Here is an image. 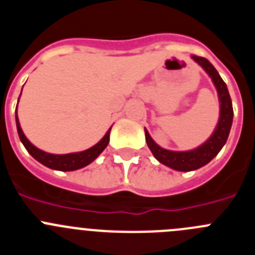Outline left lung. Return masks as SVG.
I'll list each match as a JSON object with an SVG mask.
<instances>
[{"instance_id": "1", "label": "left lung", "mask_w": 255, "mask_h": 255, "mask_svg": "<svg viewBox=\"0 0 255 255\" xmlns=\"http://www.w3.org/2000/svg\"><path fill=\"white\" fill-rule=\"evenodd\" d=\"M191 58L208 74V76L215 84L216 89H217L218 101H220V117H218V123L215 131L212 132L211 136L203 144H200L199 147L180 152V150H168L159 147L158 144L153 140L148 130L144 129L145 141H147L150 152L154 155V158L164 166L172 168V170L184 171V172L198 170L215 158L218 152L226 144L234 117L233 102H231V97L229 94V89H227V85L225 84L217 70L215 69V66L204 57L193 55Z\"/></svg>"}]
</instances>
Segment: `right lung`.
<instances>
[{
    "instance_id": "1",
    "label": "right lung",
    "mask_w": 255,
    "mask_h": 255,
    "mask_svg": "<svg viewBox=\"0 0 255 255\" xmlns=\"http://www.w3.org/2000/svg\"><path fill=\"white\" fill-rule=\"evenodd\" d=\"M21 96V93H20ZM20 98V97H19ZM19 102V101H17ZM15 120H16V128H17V134L24 144L25 149L28 150L29 154L34 159H37L39 163L44 164L46 167L52 168V170L57 171H75L79 168H83L88 166L89 163L94 161V159L105 150V148L108 145L110 141V132H111V128L107 130L102 139H101L96 145L91 147L89 149L82 150V152H75V153H67V154H52V153H47L44 150L39 149L35 145L28 140L25 134L22 132L21 126L19 123V117H17V107L15 110Z\"/></svg>"
}]
</instances>
